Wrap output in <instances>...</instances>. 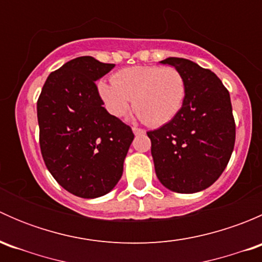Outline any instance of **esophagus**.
<instances>
[{
	"label": "esophagus",
	"mask_w": 262,
	"mask_h": 262,
	"mask_svg": "<svg viewBox=\"0 0 262 262\" xmlns=\"http://www.w3.org/2000/svg\"><path fill=\"white\" fill-rule=\"evenodd\" d=\"M132 130H133V133L136 134V136H143V134L146 133V132H144L143 129H141V128H137V126H134V128L132 129Z\"/></svg>",
	"instance_id": "esophagus-1"
}]
</instances>
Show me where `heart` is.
<instances>
[{"label": "heart", "mask_w": 262, "mask_h": 262, "mask_svg": "<svg viewBox=\"0 0 262 262\" xmlns=\"http://www.w3.org/2000/svg\"><path fill=\"white\" fill-rule=\"evenodd\" d=\"M97 89L114 118H125L133 101L139 118L150 126L170 123L181 110L186 96V83L180 71L158 66L124 68L113 76V83L101 81Z\"/></svg>", "instance_id": "1"}]
</instances>
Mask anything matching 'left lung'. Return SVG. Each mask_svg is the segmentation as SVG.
Masks as SVG:
<instances>
[{
	"instance_id": "obj_1",
	"label": "left lung",
	"mask_w": 262,
	"mask_h": 262,
	"mask_svg": "<svg viewBox=\"0 0 262 262\" xmlns=\"http://www.w3.org/2000/svg\"><path fill=\"white\" fill-rule=\"evenodd\" d=\"M160 63L180 71L186 96L170 123L147 133L156 175L171 191L194 194L218 180L233 152L231 97L212 71L191 60L170 57Z\"/></svg>"
}]
</instances>
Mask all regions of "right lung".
<instances>
[{
  "label": "right lung",
  "mask_w": 262,
  "mask_h": 262,
  "mask_svg": "<svg viewBox=\"0 0 262 262\" xmlns=\"http://www.w3.org/2000/svg\"><path fill=\"white\" fill-rule=\"evenodd\" d=\"M115 64L78 57L48 76L39 96L40 149L55 181L76 196L112 191L134 139L130 126L107 113L96 81Z\"/></svg>",
  "instance_id": "right-lung-1"
}]
</instances>
